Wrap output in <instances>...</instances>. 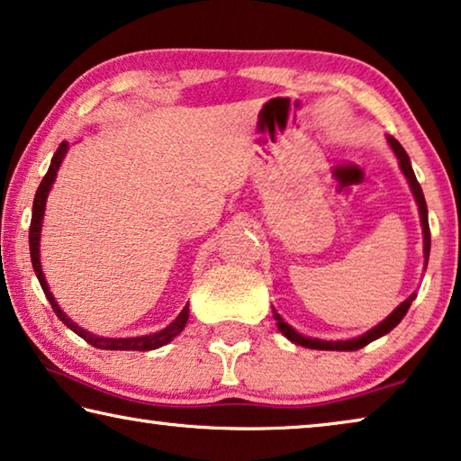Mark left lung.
Segmentation results:
<instances>
[{
  "instance_id": "1",
  "label": "left lung",
  "mask_w": 461,
  "mask_h": 461,
  "mask_svg": "<svg viewBox=\"0 0 461 461\" xmlns=\"http://www.w3.org/2000/svg\"><path fill=\"white\" fill-rule=\"evenodd\" d=\"M388 141L392 145L393 153H396V158L400 159V167L402 172H404V176L408 178V185L412 188V194L416 203H419V211H420V223H422V233H425V260H429V252H430V230H429V217H427V201H425V194H422V188L419 185V180L414 176V170L411 166V159H408L406 151L402 145L396 141L393 137H388ZM412 297H408L406 302H402L396 310H393L388 318L384 320L382 324H377L375 328H371L369 332H365L359 339H353V340H320V339H308V336H302L299 332H295L294 328H291L287 322H283L279 318V313H275V318L279 320V330L287 336L291 342H295V345H302L305 348H320V350H359L363 347H367L369 342H374L379 336L388 334L392 328H396L400 324V320L406 316L408 308H411L412 303Z\"/></svg>"
}]
</instances>
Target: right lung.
Instances as JSON below:
<instances>
[{"mask_svg":"<svg viewBox=\"0 0 461 461\" xmlns=\"http://www.w3.org/2000/svg\"><path fill=\"white\" fill-rule=\"evenodd\" d=\"M65 153H68V143H61L59 149L55 151L53 159H50V166H49V172L45 174V178L39 185V191L34 194V203H32V219H31V231H28V242H31V260H32V268L36 276H39V283L42 291H45L47 299L50 302V308L57 313V318L61 320V322L71 328L73 332L77 336H82L86 342H90L92 347L96 348H104V350H153L158 347H164L170 342L174 336H178L182 330H185V326L188 322V303L185 305V310L180 312V316L174 320L170 326H166L162 332H156V334H149V336H137V339H102V336H94L84 328H79L76 322H71V320L65 316L61 312L59 305H57L53 294L49 291V285L45 281V275H42V268H41V258H39V240H41V223H42V215H45V203H47V196L50 186H53L55 176H57V170H59L61 166V159L65 158Z\"/></svg>","mask_w":461,"mask_h":461,"instance_id":"1","label":"right lung"}]
</instances>
